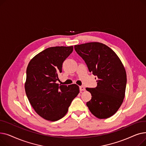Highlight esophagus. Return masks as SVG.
<instances>
[{
  "label": "esophagus",
  "instance_id": "esophagus-1",
  "mask_svg": "<svg viewBox=\"0 0 146 146\" xmlns=\"http://www.w3.org/2000/svg\"><path fill=\"white\" fill-rule=\"evenodd\" d=\"M79 89H80V92H82V91L85 90V88L84 87V86H80V87H79Z\"/></svg>",
  "mask_w": 146,
  "mask_h": 146
}]
</instances>
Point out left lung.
I'll list each match as a JSON object with an SVG mask.
<instances>
[{"label": "left lung", "instance_id": "left-lung-1", "mask_svg": "<svg viewBox=\"0 0 146 146\" xmlns=\"http://www.w3.org/2000/svg\"><path fill=\"white\" fill-rule=\"evenodd\" d=\"M74 49L89 72L97 76L96 87L86 88L92 96L86 103L89 111L99 119L112 117L125 97L127 74L123 64L115 52L101 42L75 45Z\"/></svg>", "mask_w": 146, "mask_h": 146}]
</instances>
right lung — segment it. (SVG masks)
<instances>
[{"instance_id": "right-lung-1", "label": "right lung", "mask_w": 146, "mask_h": 146, "mask_svg": "<svg viewBox=\"0 0 146 146\" xmlns=\"http://www.w3.org/2000/svg\"><path fill=\"white\" fill-rule=\"evenodd\" d=\"M73 50V46L48 48L34 56L27 66L26 95L35 111L46 120L62 118L79 93L76 84L67 86L56 83L63 63Z\"/></svg>"}]
</instances>
